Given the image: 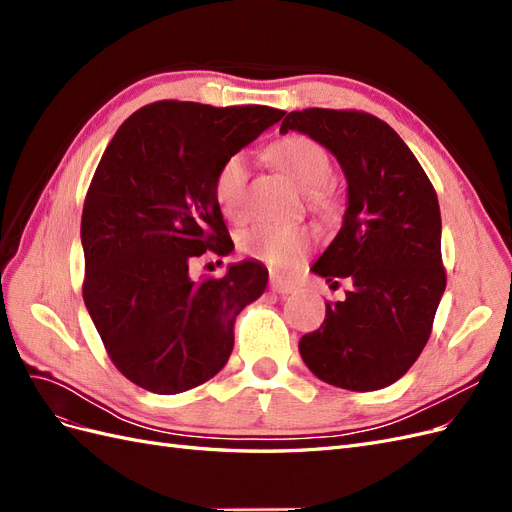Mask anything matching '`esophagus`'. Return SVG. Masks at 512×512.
Instances as JSON below:
<instances>
[{"label":"esophagus","instance_id":"obj_1","mask_svg":"<svg viewBox=\"0 0 512 512\" xmlns=\"http://www.w3.org/2000/svg\"><path fill=\"white\" fill-rule=\"evenodd\" d=\"M269 288H271L273 292H277V294H290V292L297 290V286H294V284L288 282V280H284V277H280V275H271Z\"/></svg>","mask_w":512,"mask_h":512}]
</instances>
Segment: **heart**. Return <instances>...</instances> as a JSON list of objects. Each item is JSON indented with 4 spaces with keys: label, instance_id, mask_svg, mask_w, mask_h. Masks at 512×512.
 <instances>
[{
    "label": "heart",
    "instance_id": "b5f03b06",
    "mask_svg": "<svg viewBox=\"0 0 512 512\" xmlns=\"http://www.w3.org/2000/svg\"><path fill=\"white\" fill-rule=\"evenodd\" d=\"M269 160L286 177L305 190L307 203L322 213L337 209V196L331 185V158L327 149L305 134H288L277 138L267 149ZM247 185V158L243 153H232L213 177L215 205L230 220H239L245 211ZM316 232L303 224H254L241 232V252L254 260L265 262L271 269H292L312 250Z\"/></svg>",
    "mask_w": 512,
    "mask_h": 512
}]
</instances>
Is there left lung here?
<instances>
[{
  "label": "left lung",
  "mask_w": 512,
  "mask_h": 512,
  "mask_svg": "<svg viewBox=\"0 0 512 512\" xmlns=\"http://www.w3.org/2000/svg\"><path fill=\"white\" fill-rule=\"evenodd\" d=\"M299 130L327 147L348 179L344 226L312 267L348 277L346 301H327L320 329L301 337L312 374L348 391H378L414 365L446 288L438 196L423 166L382 119L354 108L292 111ZM337 284V282H335Z\"/></svg>",
  "instance_id": "obj_1"
}]
</instances>
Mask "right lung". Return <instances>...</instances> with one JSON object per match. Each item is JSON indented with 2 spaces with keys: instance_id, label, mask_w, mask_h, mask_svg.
Instances as JSON below:
<instances>
[{
  "instance_id": "right-lung-1",
  "label": "right lung",
  "mask_w": 512,
  "mask_h": 512,
  "mask_svg": "<svg viewBox=\"0 0 512 512\" xmlns=\"http://www.w3.org/2000/svg\"><path fill=\"white\" fill-rule=\"evenodd\" d=\"M284 117L271 106L160 100L108 143L83 205V301L113 365L158 395L226 365L241 309L267 288L254 260L190 280V258L232 239L213 198L220 164Z\"/></svg>"
}]
</instances>
